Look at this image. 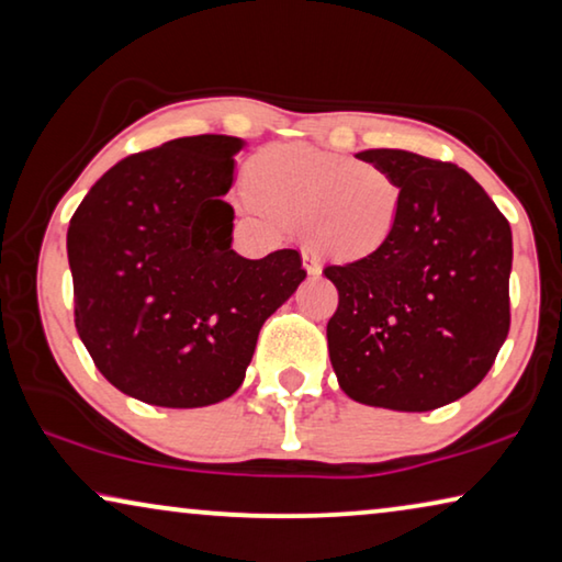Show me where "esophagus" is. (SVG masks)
<instances>
[{
	"label": "esophagus",
	"mask_w": 562,
	"mask_h": 562,
	"mask_svg": "<svg viewBox=\"0 0 562 562\" xmlns=\"http://www.w3.org/2000/svg\"><path fill=\"white\" fill-rule=\"evenodd\" d=\"M303 265L307 274H313V278H317L321 274V259H317V255L313 252V249H303Z\"/></svg>",
	"instance_id": "obj_1"
}]
</instances>
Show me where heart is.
Wrapping results in <instances>:
<instances>
[{
  "label": "heart",
  "mask_w": 562,
  "mask_h": 562,
  "mask_svg": "<svg viewBox=\"0 0 562 562\" xmlns=\"http://www.w3.org/2000/svg\"><path fill=\"white\" fill-rule=\"evenodd\" d=\"M249 189L259 206L303 229L335 259H366L389 245L401 187L389 171L310 146H272L255 158Z\"/></svg>",
  "instance_id": "b5f03b06"
}]
</instances>
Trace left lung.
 <instances>
[{"label": "left lung", "instance_id": "left-lung-1", "mask_svg": "<svg viewBox=\"0 0 562 562\" xmlns=\"http://www.w3.org/2000/svg\"><path fill=\"white\" fill-rule=\"evenodd\" d=\"M356 156L398 181L401 216L381 252L323 270L338 288L333 371L358 404L431 412L472 391L507 338L513 229L457 164L398 148Z\"/></svg>", "mask_w": 562, "mask_h": 562}]
</instances>
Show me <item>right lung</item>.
<instances>
[{
    "label": "right lung",
    "instance_id": "add662e5",
    "mask_svg": "<svg viewBox=\"0 0 562 562\" xmlns=\"http://www.w3.org/2000/svg\"><path fill=\"white\" fill-rule=\"evenodd\" d=\"M234 136H187L105 171L67 227L75 328L100 373L150 406L199 408L245 381L267 317L305 280L297 249H232Z\"/></svg>",
    "mask_w": 562,
    "mask_h": 562
}]
</instances>
